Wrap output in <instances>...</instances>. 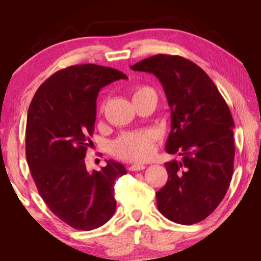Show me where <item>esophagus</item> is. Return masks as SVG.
Returning <instances> with one entry per match:
<instances>
[{
    "label": "esophagus",
    "mask_w": 261,
    "mask_h": 261,
    "mask_svg": "<svg viewBox=\"0 0 261 261\" xmlns=\"http://www.w3.org/2000/svg\"><path fill=\"white\" fill-rule=\"evenodd\" d=\"M146 166L145 165H141V164H137V165H132L129 167V170L131 171H139V170H142L145 169Z\"/></svg>",
    "instance_id": "esophagus-1"
}]
</instances>
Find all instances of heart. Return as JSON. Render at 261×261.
Listing matches in <instances>:
<instances>
[{
	"label": "heart",
	"mask_w": 261,
	"mask_h": 261,
	"mask_svg": "<svg viewBox=\"0 0 261 261\" xmlns=\"http://www.w3.org/2000/svg\"><path fill=\"white\" fill-rule=\"evenodd\" d=\"M149 94L156 95L150 86L138 85L134 90V101ZM103 110L104 104L99 108V113H103ZM157 141L158 134L153 130L129 132V134L120 136L112 143V152L120 159L129 160V162H145L150 158L156 150Z\"/></svg>",
	"instance_id": "heart-1"
}]
</instances>
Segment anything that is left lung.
I'll return each mask as SVG.
<instances>
[{
	"mask_svg": "<svg viewBox=\"0 0 261 261\" xmlns=\"http://www.w3.org/2000/svg\"><path fill=\"white\" fill-rule=\"evenodd\" d=\"M162 83L170 107L166 185L156 193L165 218L191 225L206 219L225 196L233 174L234 140L230 109L205 71L180 56L156 55L132 65Z\"/></svg>",
	"mask_w": 261,
	"mask_h": 261,
	"instance_id": "1",
	"label": "left lung"
}]
</instances>
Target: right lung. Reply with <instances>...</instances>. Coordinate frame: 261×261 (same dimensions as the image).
I'll list each match as a JSON object with an SVG mask.
<instances>
[{"label": "right lung", "mask_w": 261, "mask_h": 261, "mask_svg": "<svg viewBox=\"0 0 261 261\" xmlns=\"http://www.w3.org/2000/svg\"><path fill=\"white\" fill-rule=\"evenodd\" d=\"M125 79L105 66H70L42 83L28 111L25 156L32 178L51 212L77 230L97 229L115 212L114 184L125 167L107 160L90 173L84 158L93 145L98 92Z\"/></svg>", "instance_id": "1"}]
</instances>
